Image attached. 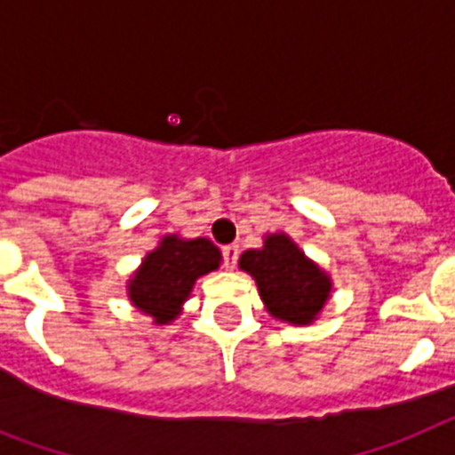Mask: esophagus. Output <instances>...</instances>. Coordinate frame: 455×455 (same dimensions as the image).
<instances>
[{"label":"esophagus","mask_w":455,"mask_h":455,"mask_svg":"<svg viewBox=\"0 0 455 455\" xmlns=\"http://www.w3.org/2000/svg\"><path fill=\"white\" fill-rule=\"evenodd\" d=\"M222 256H224V266H227L228 270H233L235 263H238V244H227V247L222 250Z\"/></svg>","instance_id":"34e87169"}]
</instances>
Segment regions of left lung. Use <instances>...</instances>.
Listing matches in <instances>:
<instances>
[{
    "label": "left lung",
    "mask_w": 455,
    "mask_h": 455,
    "mask_svg": "<svg viewBox=\"0 0 455 455\" xmlns=\"http://www.w3.org/2000/svg\"><path fill=\"white\" fill-rule=\"evenodd\" d=\"M238 266L256 282L267 314L282 323L311 325L331 295V276L283 231L266 233L263 247L243 251Z\"/></svg>",
    "instance_id": "8db88e82"
}]
</instances>
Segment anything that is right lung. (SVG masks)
<instances>
[{"label":"right lung","mask_w":455,"mask_h":455,"mask_svg":"<svg viewBox=\"0 0 455 455\" xmlns=\"http://www.w3.org/2000/svg\"><path fill=\"white\" fill-rule=\"evenodd\" d=\"M220 266L222 251L208 238H180L179 233H169L130 275L125 283L128 299L153 325H169L183 314L196 279Z\"/></svg>","instance_id":"add662e5"}]
</instances>
